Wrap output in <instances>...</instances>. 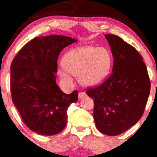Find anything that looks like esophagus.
<instances>
[{"instance_id":"esophagus-1","label":"esophagus","mask_w":157,"mask_h":157,"mask_svg":"<svg viewBox=\"0 0 157 157\" xmlns=\"http://www.w3.org/2000/svg\"><path fill=\"white\" fill-rule=\"evenodd\" d=\"M86 97V94L85 92H82V91H81V92L79 93V98L80 99H82L83 98V97Z\"/></svg>"}]
</instances>
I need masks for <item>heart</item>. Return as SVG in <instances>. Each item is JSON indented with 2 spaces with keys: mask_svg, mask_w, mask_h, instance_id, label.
<instances>
[{
  "mask_svg": "<svg viewBox=\"0 0 157 157\" xmlns=\"http://www.w3.org/2000/svg\"><path fill=\"white\" fill-rule=\"evenodd\" d=\"M111 62V55L107 48L92 46H81L64 55V67L59 73L66 82L72 81L73 74L77 75L80 83L92 86L104 80L109 72Z\"/></svg>",
  "mask_w": 157,
  "mask_h": 157,
  "instance_id": "1",
  "label": "heart"
}]
</instances>
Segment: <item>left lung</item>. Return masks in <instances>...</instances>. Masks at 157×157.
Returning <instances> with one entry per match:
<instances>
[{"instance_id": "left-lung-1", "label": "left lung", "mask_w": 157, "mask_h": 157, "mask_svg": "<svg viewBox=\"0 0 157 157\" xmlns=\"http://www.w3.org/2000/svg\"><path fill=\"white\" fill-rule=\"evenodd\" d=\"M113 57L112 73L100 86L89 88L97 128L109 136L121 134L142 117L151 89L142 57L114 35H105Z\"/></svg>"}]
</instances>
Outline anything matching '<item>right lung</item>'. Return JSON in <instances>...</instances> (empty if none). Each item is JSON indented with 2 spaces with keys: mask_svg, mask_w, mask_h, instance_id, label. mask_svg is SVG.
<instances>
[{
  "mask_svg": "<svg viewBox=\"0 0 157 157\" xmlns=\"http://www.w3.org/2000/svg\"><path fill=\"white\" fill-rule=\"evenodd\" d=\"M77 40L63 35L37 37L17 52L11 64L12 102L30 130L51 136L63 130L67 109L78 100V91L63 92L56 83L60 52Z\"/></svg>",
  "mask_w": 157,
  "mask_h": 157,
  "instance_id": "add662e5",
  "label": "right lung"
}]
</instances>
